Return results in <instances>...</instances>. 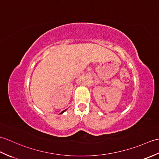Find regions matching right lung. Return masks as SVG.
Masks as SVG:
<instances>
[{
  "instance_id": "obj_1",
  "label": "right lung",
  "mask_w": 159,
  "mask_h": 159,
  "mask_svg": "<svg viewBox=\"0 0 159 159\" xmlns=\"http://www.w3.org/2000/svg\"><path fill=\"white\" fill-rule=\"evenodd\" d=\"M66 110H64V111H62V112H61V114H63V113H64V112H65V111H66Z\"/></svg>"
}]
</instances>
